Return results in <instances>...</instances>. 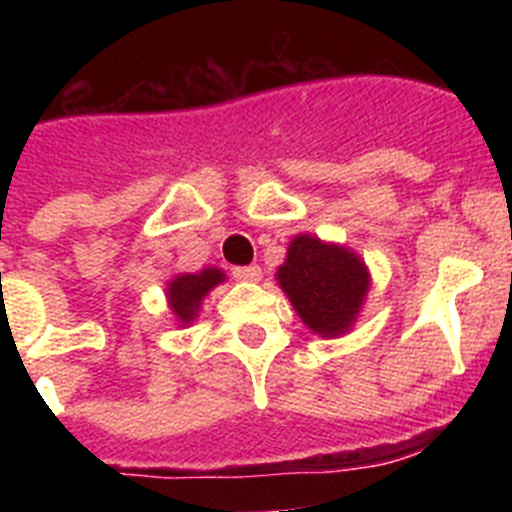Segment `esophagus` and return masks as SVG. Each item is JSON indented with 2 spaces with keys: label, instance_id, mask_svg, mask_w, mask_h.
I'll return each instance as SVG.
<instances>
[{
  "label": "esophagus",
  "instance_id": "obj_1",
  "mask_svg": "<svg viewBox=\"0 0 512 512\" xmlns=\"http://www.w3.org/2000/svg\"><path fill=\"white\" fill-rule=\"evenodd\" d=\"M233 277L241 279V282H259L261 279V266L251 264V266H235Z\"/></svg>",
  "mask_w": 512,
  "mask_h": 512
}]
</instances>
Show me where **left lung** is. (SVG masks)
Listing matches in <instances>:
<instances>
[{
    "label": "left lung",
    "instance_id": "obj_1",
    "mask_svg": "<svg viewBox=\"0 0 512 512\" xmlns=\"http://www.w3.org/2000/svg\"><path fill=\"white\" fill-rule=\"evenodd\" d=\"M277 284L307 330L320 338H341L364 310L372 274L346 243L300 233L289 241Z\"/></svg>",
    "mask_w": 512,
    "mask_h": 512
}]
</instances>
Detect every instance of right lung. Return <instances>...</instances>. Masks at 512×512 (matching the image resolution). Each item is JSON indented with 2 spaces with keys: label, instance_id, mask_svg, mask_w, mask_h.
<instances>
[{
  "label": "right lung",
  "instance_id": "obj_1",
  "mask_svg": "<svg viewBox=\"0 0 512 512\" xmlns=\"http://www.w3.org/2000/svg\"><path fill=\"white\" fill-rule=\"evenodd\" d=\"M223 269L217 266H205L200 271H184V274H174V277L166 282V305H169L171 315H174V323L179 328H187L197 320L202 310V302L210 295L217 284L225 282Z\"/></svg>",
  "mask_w": 512,
  "mask_h": 512
}]
</instances>
